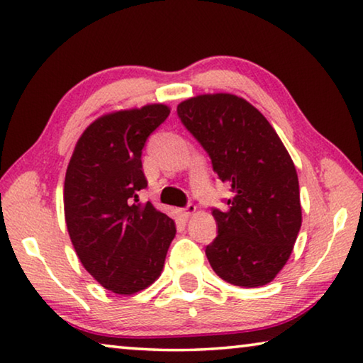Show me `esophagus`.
I'll use <instances>...</instances> for the list:
<instances>
[{"label":"esophagus","instance_id":"esophagus-1","mask_svg":"<svg viewBox=\"0 0 363 363\" xmlns=\"http://www.w3.org/2000/svg\"><path fill=\"white\" fill-rule=\"evenodd\" d=\"M195 210H196V206L192 205V203H189L186 208H182L181 213H182L184 218H189V216H192V214L195 213Z\"/></svg>","mask_w":363,"mask_h":363}]
</instances>
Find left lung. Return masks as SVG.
Listing matches in <instances>:
<instances>
[{
  "mask_svg": "<svg viewBox=\"0 0 363 363\" xmlns=\"http://www.w3.org/2000/svg\"><path fill=\"white\" fill-rule=\"evenodd\" d=\"M213 169L230 186L227 210L211 208L218 237L205 253L220 279L253 288L275 279L301 229L299 182L290 153L259 110L233 94H203L177 106Z\"/></svg>",
  "mask_w": 363,
  "mask_h": 363,
  "instance_id": "obj_1",
  "label": "left lung"
}]
</instances>
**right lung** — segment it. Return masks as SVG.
<instances>
[{"label":"right lung","instance_id":"add662e5","mask_svg":"<svg viewBox=\"0 0 363 363\" xmlns=\"http://www.w3.org/2000/svg\"><path fill=\"white\" fill-rule=\"evenodd\" d=\"M153 104L101 116L78 139L64 184L65 223L83 267L116 294H133L162 274L174 220L139 203L147 187L143 149L168 118Z\"/></svg>","mask_w":363,"mask_h":363}]
</instances>
